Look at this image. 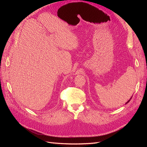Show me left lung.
<instances>
[{
	"label": "left lung",
	"instance_id": "1",
	"mask_svg": "<svg viewBox=\"0 0 147 147\" xmlns=\"http://www.w3.org/2000/svg\"><path fill=\"white\" fill-rule=\"evenodd\" d=\"M132 97H131V98H130V99H129V100H128V101H127V102H126V104H127V103H128V102H129V101H130V100H131V99H132Z\"/></svg>",
	"mask_w": 147,
	"mask_h": 147
}]
</instances>
